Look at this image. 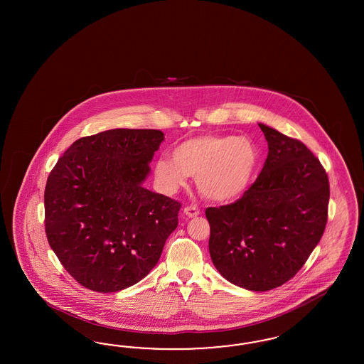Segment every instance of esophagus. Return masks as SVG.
Here are the masks:
<instances>
[{"instance_id": "esophagus-1", "label": "esophagus", "mask_w": 364, "mask_h": 364, "mask_svg": "<svg viewBox=\"0 0 364 364\" xmlns=\"http://www.w3.org/2000/svg\"><path fill=\"white\" fill-rule=\"evenodd\" d=\"M198 213H200V210H198L196 205H187V207L184 208V215L188 216V218H196Z\"/></svg>"}]
</instances>
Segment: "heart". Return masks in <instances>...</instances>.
<instances>
[{"instance_id":"1","label":"heart","mask_w":364,"mask_h":364,"mask_svg":"<svg viewBox=\"0 0 364 364\" xmlns=\"http://www.w3.org/2000/svg\"><path fill=\"white\" fill-rule=\"evenodd\" d=\"M259 163L252 140L230 134H203L188 139L172 151V159H159L154 176L166 191H176L187 176H196V187L205 198L228 203L250 187Z\"/></svg>"}]
</instances>
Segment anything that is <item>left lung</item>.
Segmentation results:
<instances>
[{
	"label": "left lung",
	"mask_w": 364,
	"mask_h": 364,
	"mask_svg": "<svg viewBox=\"0 0 364 364\" xmlns=\"http://www.w3.org/2000/svg\"><path fill=\"white\" fill-rule=\"evenodd\" d=\"M259 127L268 143L260 175L235 203L205 210L212 263L250 291L272 289L298 274L326 230L330 200L319 159L296 139Z\"/></svg>",
	"instance_id": "1"
}]
</instances>
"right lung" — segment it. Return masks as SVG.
I'll return each instance as SVG.
<instances>
[{
	"mask_svg": "<svg viewBox=\"0 0 364 364\" xmlns=\"http://www.w3.org/2000/svg\"><path fill=\"white\" fill-rule=\"evenodd\" d=\"M164 140L157 129H110L81 137L50 171L45 232L81 286L117 292L157 264L181 204L143 187Z\"/></svg>",
	"mask_w": 364,
	"mask_h": 364,
	"instance_id": "1",
	"label": "right lung"
}]
</instances>
